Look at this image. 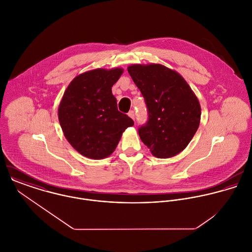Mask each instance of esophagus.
Masks as SVG:
<instances>
[{
    "mask_svg": "<svg viewBox=\"0 0 252 252\" xmlns=\"http://www.w3.org/2000/svg\"><path fill=\"white\" fill-rule=\"evenodd\" d=\"M128 115H129L133 120H135V111H134V110H130V111L128 112Z\"/></svg>",
    "mask_w": 252,
    "mask_h": 252,
    "instance_id": "34e87169",
    "label": "esophagus"
}]
</instances>
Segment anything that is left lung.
Segmentation results:
<instances>
[{
    "mask_svg": "<svg viewBox=\"0 0 252 252\" xmlns=\"http://www.w3.org/2000/svg\"><path fill=\"white\" fill-rule=\"evenodd\" d=\"M140 89L148 113L139 128L141 140L157 158H170L181 152L198 130L199 101L184 78L159 64L128 67Z\"/></svg>",
    "mask_w": 252,
    "mask_h": 252,
    "instance_id": "left-lung-1",
    "label": "left lung"
}]
</instances>
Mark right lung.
Returning a JSON list of instances; mask_svg holds the SVG:
<instances>
[{
	"instance_id": "obj_1",
	"label": "right lung",
	"mask_w": 252,
	"mask_h": 252,
	"mask_svg": "<svg viewBox=\"0 0 252 252\" xmlns=\"http://www.w3.org/2000/svg\"><path fill=\"white\" fill-rule=\"evenodd\" d=\"M122 72L116 68L81 73L64 93L58 108L59 122L68 142L85 157H108L125 129L134 125L127 114L118 110L111 92Z\"/></svg>"
}]
</instances>
